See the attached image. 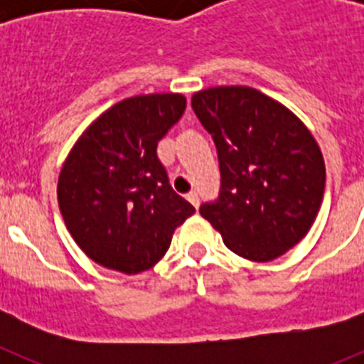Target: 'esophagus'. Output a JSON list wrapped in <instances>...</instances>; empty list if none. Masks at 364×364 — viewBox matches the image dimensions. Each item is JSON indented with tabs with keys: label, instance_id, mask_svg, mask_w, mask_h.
Segmentation results:
<instances>
[{
	"label": "esophagus",
	"instance_id": "34e87169",
	"mask_svg": "<svg viewBox=\"0 0 364 364\" xmlns=\"http://www.w3.org/2000/svg\"><path fill=\"white\" fill-rule=\"evenodd\" d=\"M186 198H188V200L191 202V204L195 205V208H198V204H200V197H198V193H197V191L188 193V195H186Z\"/></svg>",
	"mask_w": 364,
	"mask_h": 364
}]
</instances>
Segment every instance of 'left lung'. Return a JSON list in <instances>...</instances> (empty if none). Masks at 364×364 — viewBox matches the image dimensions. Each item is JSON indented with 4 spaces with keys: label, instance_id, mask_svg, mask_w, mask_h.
<instances>
[{
    "label": "left lung",
    "instance_id": "left-lung-1",
    "mask_svg": "<svg viewBox=\"0 0 364 364\" xmlns=\"http://www.w3.org/2000/svg\"><path fill=\"white\" fill-rule=\"evenodd\" d=\"M213 138L218 197L200 215L231 252L268 262L294 247L319 213L326 169L294 112L252 87H211L191 100Z\"/></svg>",
    "mask_w": 364,
    "mask_h": 364
}]
</instances>
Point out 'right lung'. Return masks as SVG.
Wrapping results in <instances>:
<instances>
[{"label": "right lung", "mask_w": 364, "mask_h": 364, "mask_svg": "<svg viewBox=\"0 0 364 364\" xmlns=\"http://www.w3.org/2000/svg\"><path fill=\"white\" fill-rule=\"evenodd\" d=\"M184 109V96L173 92L122 100L67 156L58 204L73 239L98 264L127 275L153 268L195 213L156 154Z\"/></svg>", "instance_id": "obj_1"}]
</instances>
